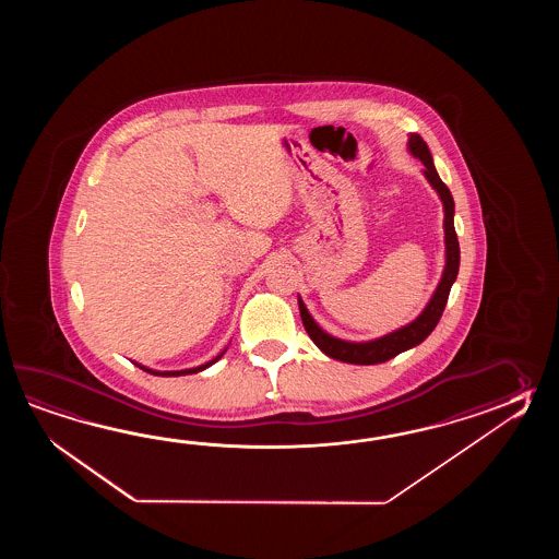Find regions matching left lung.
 Instances as JSON below:
<instances>
[{
  "label": "left lung",
  "mask_w": 559,
  "mask_h": 559,
  "mask_svg": "<svg viewBox=\"0 0 559 559\" xmlns=\"http://www.w3.org/2000/svg\"><path fill=\"white\" fill-rule=\"evenodd\" d=\"M407 152L414 155L424 164V178L428 179L429 186L440 195L441 205H443V243H445V265L441 272L440 284L436 285L433 294L429 297L426 308L421 309V313L416 320L405 323L402 328L385 333L376 340L368 342H349L335 337L332 333L325 332L318 321L311 318L309 309L306 308L304 299L297 296L299 304V313L304 328L308 332L311 342L320 347L321 352L328 357L340 359L344 364H356V366H373V364H383L388 359L407 352L412 347L421 344L429 333L436 330L441 313L448 304L450 289L453 282L457 277L460 270V243L455 236V226H453V214H455V203H453L452 191L448 190V186L441 181L438 176V169L433 166V157L429 154L428 143L424 142L417 133H409L407 140Z\"/></svg>",
  "instance_id": "obj_1"
}]
</instances>
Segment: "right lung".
Masks as SVG:
<instances>
[{
    "instance_id": "add662e5",
    "label": "right lung",
    "mask_w": 559,
    "mask_h": 559,
    "mask_svg": "<svg viewBox=\"0 0 559 559\" xmlns=\"http://www.w3.org/2000/svg\"><path fill=\"white\" fill-rule=\"evenodd\" d=\"M226 352L227 347L224 349V352H219V354H217L214 359L205 361V364H202V366H195V368L188 369H171V371H159V369L147 368V366H142V364H138V361H133V364H135L138 368H142L143 371H147V373H154V376H162V378H178V376H190V373H198V371H203V369H207L210 366H214L215 361H217V359H222Z\"/></svg>"
}]
</instances>
